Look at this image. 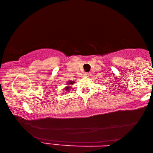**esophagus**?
<instances>
[{
	"label": "esophagus",
	"mask_w": 153,
	"mask_h": 153,
	"mask_svg": "<svg viewBox=\"0 0 153 153\" xmlns=\"http://www.w3.org/2000/svg\"><path fill=\"white\" fill-rule=\"evenodd\" d=\"M84 76H85V77H88L90 76V73H85V74H84Z\"/></svg>",
	"instance_id": "34e87169"
}]
</instances>
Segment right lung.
Returning <instances> with one entry per match:
<instances>
[{
	"label": "right lung",
	"mask_w": 153,
	"mask_h": 153,
	"mask_svg": "<svg viewBox=\"0 0 153 153\" xmlns=\"http://www.w3.org/2000/svg\"><path fill=\"white\" fill-rule=\"evenodd\" d=\"M74 83H75V81H69L68 82H67V86H66L64 88L65 91H66V92L70 91V90H71V85L74 84Z\"/></svg>",
	"instance_id": "add662e5"
}]
</instances>
